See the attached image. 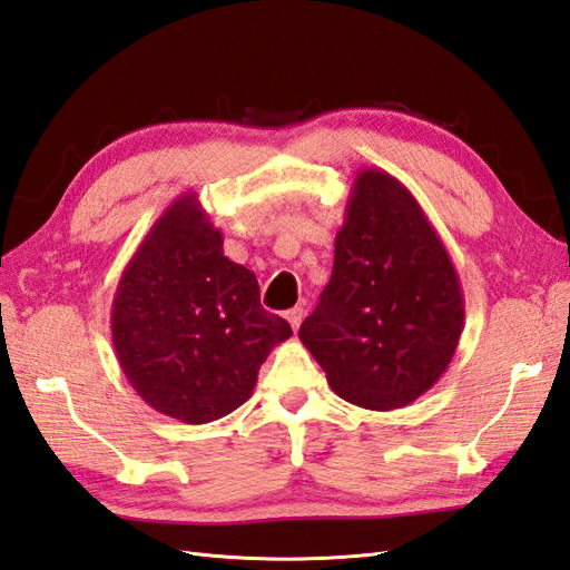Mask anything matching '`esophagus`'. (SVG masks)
I'll return each mask as SVG.
<instances>
[{"mask_svg": "<svg viewBox=\"0 0 570 570\" xmlns=\"http://www.w3.org/2000/svg\"><path fill=\"white\" fill-rule=\"evenodd\" d=\"M285 318H287V323L292 325V331H299V325H302V321H304V308H302V306L289 308V312H285Z\"/></svg>", "mask_w": 570, "mask_h": 570, "instance_id": "esophagus-1", "label": "esophagus"}]
</instances>
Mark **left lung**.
<instances>
[{"mask_svg":"<svg viewBox=\"0 0 570 570\" xmlns=\"http://www.w3.org/2000/svg\"><path fill=\"white\" fill-rule=\"evenodd\" d=\"M463 292L406 185L361 168L335 235L333 275L299 340L342 400L373 411L416 402L450 366Z\"/></svg>","mask_w":570,"mask_h":570,"instance_id":"1","label":"left lung"}]
</instances>
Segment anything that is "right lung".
Wrapping results in <instances>:
<instances>
[{
	"instance_id": "add662e5",
	"label": "right lung",
	"mask_w": 570,
	"mask_h": 570,
	"mask_svg": "<svg viewBox=\"0 0 570 570\" xmlns=\"http://www.w3.org/2000/svg\"><path fill=\"white\" fill-rule=\"evenodd\" d=\"M292 327L258 302L256 275L223 254V233L185 193L149 228L120 275L111 340L120 371L154 409L212 423L243 406Z\"/></svg>"
}]
</instances>
